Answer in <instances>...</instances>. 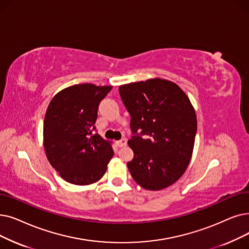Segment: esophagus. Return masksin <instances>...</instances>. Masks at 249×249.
Returning <instances> with one entry per match:
<instances>
[{"label":"esophagus","mask_w":249,"mask_h":249,"mask_svg":"<svg viewBox=\"0 0 249 249\" xmlns=\"http://www.w3.org/2000/svg\"><path fill=\"white\" fill-rule=\"evenodd\" d=\"M127 144V139L126 138H122L120 140H118V142H116V145L119 146V147H123Z\"/></svg>","instance_id":"esophagus-1"}]
</instances>
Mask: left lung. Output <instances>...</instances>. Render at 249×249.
<instances>
[{"instance_id":"left-lung-1","label":"left lung","mask_w":249,"mask_h":249,"mask_svg":"<svg viewBox=\"0 0 249 249\" xmlns=\"http://www.w3.org/2000/svg\"><path fill=\"white\" fill-rule=\"evenodd\" d=\"M119 93L131 117L128 144L134 157L127 166L132 178L148 190L172 185L188 167L197 129L187 95L160 78L121 85Z\"/></svg>"}]
</instances>
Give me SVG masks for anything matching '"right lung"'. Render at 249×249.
I'll list each match as a JSON object with an SVG mask.
<instances>
[{
	"label": "right lung",
	"mask_w": 249,
	"mask_h": 249,
	"mask_svg": "<svg viewBox=\"0 0 249 249\" xmlns=\"http://www.w3.org/2000/svg\"><path fill=\"white\" fill-rule=\"evenodd\" d=\"M112 86L76 84L61 90L51 101L44 122L46 155L60 176L75 185L100 180L114 151L95 131L102 100Z\"/></svg>",
	"instance_id": "1"
}]
</instances>
